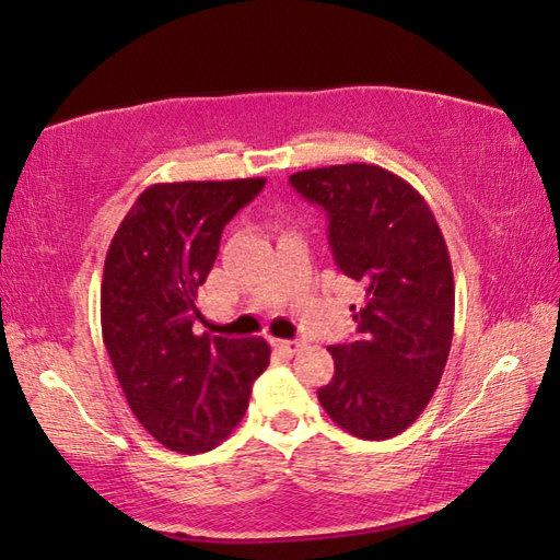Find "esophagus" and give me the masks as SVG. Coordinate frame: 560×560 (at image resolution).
<instances>
[{
    "mask_svg": "<svg viewBox=\"0 0 560 560\" xmlns=\"http://www.w3.org/2000/svg\"><path fill=\"white\" fill-rule=\"evenodd\" d=\"M272 342L282 347V350H288L290 354L296 352V350H302V347H304V340H272Z\"/></svg>",
    "mask_w": 560,
    "mask_h": 560,
    "instance_id": "34e87169",
    "label": "esophagus"
}]
</instances>
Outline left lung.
<instances>
[{"mask_svg":"<svg viewBox=\"0 0 560 560\" xmlns=\"http://www.w3.org/2000/svg\"><path fill=\"white\" fill-rule=\"evenodd\" d=\"M290 184L328 215L335 264L362 284L357 340L328 347V417L364 441L402 433L424 412L448 362L455 280L436 218L412 184L378 165L294 172Z\"/></svg>","mask_w":560,"mask_h":560,"instance_id":"left-lung-1","label":"left lung"}]
</instances>
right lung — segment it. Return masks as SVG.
I'll return each instance as SVG.
<instances>
[{"instance_id":"right-lung-1","label":"right lung","mask_w":560,"mask_h":560,"mask_svg":"<svg viewBox=\"0 0 560 560\" xmlns=\"http://www.w3.org/2000/svg\"><path fill=\"white\" fill-rule=\"evenodd\" d=\"M264 184L252 177L148 186L107 248L105 350L133 417L170 451L196 455L225 441L270 362L264 338L194 330L198 288L215 264L222 230Z\"/></svg>"}]
</instances>
